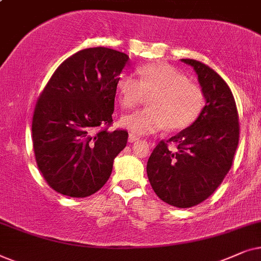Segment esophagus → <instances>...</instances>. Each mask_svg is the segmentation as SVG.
Masks as SVG:
<instances>
[{"label":"esophagus","mask_w":261,"mask_h":261,"mask_svg":"<svg viewBox=\"0 0 261 261\" xmlns=\"http://www.w3.org/2000/svg\"><path fill=\"white\" fill-rule=\"evenodd\" d=\"M140 140V138H138L137 136H134V135H128V143H134V142H136V141H138Z\"/></svg>","instance_id":"34e87169"}]
</instances>
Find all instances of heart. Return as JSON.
<instances>
[{"label": "heart", "mask_w": 261, "mask_h": 261, "mask_svg": "<svg viewBox=\"0 0 261 261\" xmlns=\"http://www.w3.org/2000/svg\"><path fill=\"white\" fill-rule=\"evenodd\" d=\"M138 80L124 75L118 80L120 106L133 110L149 95L148 109L137 111L121 119V125L135 135H151L168 127L181 130L197 119L204 106L203 89L178 69L167 63L142 65Z\"/></svg>", "instance_id": "b5f03b06"}]
</instances>
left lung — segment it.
Wrapping results in <instances>:
<instances>
[{"label": "left lung", "instance_id": "left-lung-1", "mask_svg": "<svg viewBox=\"0 0 261 261\" xmlns=\"http://www.w3.org/2000/svg\"><path fill=\"white\" fill-rule=\"evenodd\" d=\"M181 61L196 70L206 105L191 126L159 142L148 160L147 174L160 199L186 209L207 199L223 181L238 148L240 125L224 80L200 62ZM169 143L177 149L169 148Z\"/></svg>", "mask_w": 261, "mask_h": 261}]
</instances>
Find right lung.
I'll list each match as a JSON object with an SVG mask.
<instances>
[{"label": "right lung", "instance_id": "obj_1", "mask_svg": "<svg viewBox=\"0 0 261 261\" xmlns=\"http://www.w3.org/2000/svg\"><path fill=\"white\" fill-rule=\"evenodd\" d=\"M128 56L107 47L76 52L56 69L34 107L38 168L56 192L85 198L109 180L127 131L112 125L117 82Z\"/></svg>", "mask_w": 261, "mask_h": 261}]
</instances>
